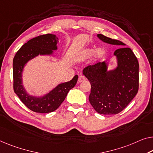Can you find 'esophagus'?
I'll return each instance as SVG.
<instances>
[{
	"instance_id": "obj_1",
	"label": "esophagus",
	"mask_w": 153,
	"mask_h": 153,
	"mask_svg": "<svg viewBox=\"0 0 153 153\" xmlns=\"http://www.w3.org/2000/svg\"><path fill=\"white\" fill-rule=\"evenodd\" d=\"M86 80V77H84L82 75H80L78 77V82H84Z\"/></svg>"
}]
</instances>
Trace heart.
Segmentation results:
<instances>
[{"instance_id": "1", "label": "heart", "mask_w": 153, "mask_h": 153, "mask_svg": "<svg viewBox=\"0 0 153 153\" xmlns=\"http://www.w3.org/2000/svg\"><path fill=\"white\" fill-rule=\"evenodd\" d=\"M104 53V50L102 48H99L97 50L93 49V48H88V49H84L82 52L81 56L83 57V58H89V57L94 54V57L95 59H100L103 56Z\"/></svg>"}]
</instances>
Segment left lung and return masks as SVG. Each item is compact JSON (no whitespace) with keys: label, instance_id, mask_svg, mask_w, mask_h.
Returning <instances> with one entry per match:
<instances>
[{"label":"left lung","instance_id":"left-lung-1","mask_svg":"<svg viewBox=\"0 0 153 153\" xmlns=\"http://www.w3.org/2000/svg\"><path fill=\"white\" fill-rule=\"evenodd\" d=\"M104 42L114 45L125 44L120 40L97 34ZM117 67L108 71L106 61L84 68L82 74L90 82L88 100L95 111L102 115L120 113L132 101L139 89V62L133 51L122 47L114 52Z\"/></svg>","mask_w":153,"mask_h":153}]
</instances>
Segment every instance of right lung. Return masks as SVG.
Returning a JSON list of instances; mask_svg holds the SVG:
<instances>
[{"label":"right lung","mask_w":153,"mask_h":153,"mask_svg":"<svg viewBox=\"0 0 153 153\" xmlns=\"http://www.w3.org/2000/svg\"><path fill=\"white\" fill-rule=\"evenodd\" d=\"M58 38L54 34L37 36L22 45L13 58V90L22 103L36 113H47L56 111L65 100L69 91L76 86L78 79L77 75H76L71 80L59 84L53 89L40 97L29 95L25 89L22 77L25 66L38 55L52 56L53 51L58 49Z\"/></svg>","instance_id":"1"}]
</instances>
